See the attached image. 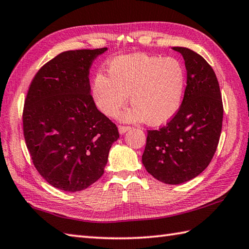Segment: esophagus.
<instances>
[{"instance_id": "obj_1", "label": "esophagus", "mask_w": 249, "mask_h": 249, "mask_svg": "<svg viewBox=\"0 0 249 249\" xmlns=\"http://www.w3.org/2000/svg\"><path fill=\"white\" fill-rule=\"evenodd\" d=\"M131 127L130 126H125V125H119V131L121 135H124L126 131L129 130Z\"/></svg>"}]
</instances>
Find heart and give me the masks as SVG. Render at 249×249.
Returning a JSON list of instances; mask_svg holds the SVG:
<instances>
[{
    "label": "heart",
    "instance_id": "1",
    "mask_svg": "<svg viewBox=\"0 0 249 249\" xmlns=\"http://www.w3.org/2000/svg\"><path fill=\"white\" fill-rule=\"evenodd\" d=\"M107 71L108 76L95 75L91 88L94 103L105 115L118 116L128 95L134 107L124 115L127 121L158 126L181 109L187 76L178 60L146 53L122 55L110 61Z\"/></svg>",
    "mask_w": 249,
    "mask_h": 249
}]
</instances>
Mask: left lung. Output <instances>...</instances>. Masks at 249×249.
Wrapping results in <instances>:
<instances>
[{"label":"left lung","instance_id":"1","mask_svg":"<svg viewBox=\"0 0 249 249\" xmlns=\"http://www.w3.org/2000/svg\"><path fill=\"white\" fill-rule=\"evenodd\" d=\"M185 60L187 86L181 109L165 126L147 130L142 163L152 177L177 185L209 166L223 127L224 106L213 68L195 51L173 47Z\"/></svg>","mask_w":249,"mask_h":249}]
</instances>
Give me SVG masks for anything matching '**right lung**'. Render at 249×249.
Wrapping results in <instances>:
<instances>
[{
  "mask_svg": "<svg viewBox=\"0 0 249 249\" xmlns=\"http://www.w3.org/2000/svg\"><path fill=\"white\" fill-rule=\"evenodd\" d=\"M105 51L62 52L36 73L24 100L23 136L33 165L65 192H80L103 176L110 147L120 137L91 95L89 68Z\"/></svg>",
  "mask_w": 249,
  "mask_h": 249,
  "instance_id": "add662e5",
  "label": "right lung"
}]
</instances>
